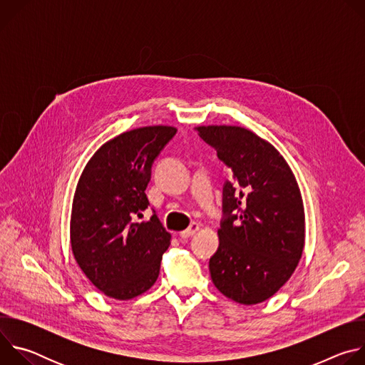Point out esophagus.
Returning <instances> with one entry per match:
<instances>
[{
	"instance_id": "obj_1",
	"label": "esophagus",
	"mask_w": 365,
	"mask_h": 365,
	"mask_svg": "<svg viewBox=\"0 0 365 365\" xmlns=\"http://www.w3.org/2000/svg\"><path fill=\"white\" fill-rule=\"evenodd\" d=\"M199 228H200V225L197 224V222H193V224H190V227L187 228V230H185V231H182L180 232V238H189V237H192V235H195L197 231H199Z\"/></svg>"
}]
</instances>
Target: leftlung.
I'll return each mask as SVG.
<instances>
[{
	"mask_svg": "<svg viewBox=\"0 0 365 365\" xmlns=\"http://www.w3.org/2000/svg\"><path fill=\"white\" fill-rule=\"evenodd\" d=\"M231 169L224 185L220 247L210 259L215 287L241 304L270 299L293 274L304 247L296 178L269 141L235 125L196 127Z\"/></svg>",
	"mask_w": 365,
	"mask_h": 365,
	"instance_id": "left-lung-1",
	"label": "left lung"
}]
</instances>
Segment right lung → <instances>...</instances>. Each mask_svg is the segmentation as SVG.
I'll return each mask as SVG.
<instances>
[{
    "mask_svg": "<svg viewBox=\"0 0 365 365\" xmlns=\"http://www.w3.org/2000/svg\"><path fill=\"white\" fill-rule=\"evenodd\" d=\"M175 127H141L102 144L86 163L72 203L71 245L91 283L103 294L128 300L159 277L170 234L147 210L151 166L175 137Z\"/></svg>",
    "mask_w": 365,
    "mask_h": 365,
    "instance_id": "add662e5",
    "label": "right lung"
}]
</instances>
